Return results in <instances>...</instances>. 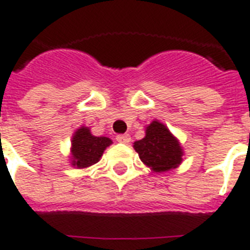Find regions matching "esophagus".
I'll return each instance as SVG.
<instances>
[{"mask_svg": "<svg viewBox=\"0 0 250 250\" xmlns=\"http://www.w3.org/2000/svg\"><path fill=\"white\" fill-rule=\"evenodd\" d=\"M116 140L119 142V143L127 144V143H130L131 138H130L129 134H120V135H117L116 137Z\"/></svg>", "mask_w": 250, "mask_h": 250, "instance_id": "34e87169", "label": "esophagus"}]
</instances>
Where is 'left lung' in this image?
I'll return each instance as SVG.
<instances>
[{
  "instance_id": "1",
  "label": "left lung",
  "mask_w": 250,
  "mask_h": 250,
  "mask_svg": "<svg viewBox=\"0 0 250 250\" xmlns=\"http://www.w3.org/2000/svg\"><path fill=\"white\" fill-rule=\"evenodd\" d=\"M140 161L154 172L176 168L183 161V148L179 140L160 121L154 120L146 127V137L134 143Z\"/></svg>"
}]
</instances>
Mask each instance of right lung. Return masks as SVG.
Instances as JSON below:
<instances>
[{"label": "right lung", "mask_w": 250, "mask_h": 250, "mask_svg": "<svg viewBox=\"0 0 250 250\" xmlns=\"http://www.w3.org/2000/svg\"><path fill=\"white\" fill-rule=\"evenodd\" d=\"M111 144L112 140L110 138L94 137L89 127H79L71 140V165L78 168H85L97 164Z\"/></svg>", "instance_id": "obj_1"}]
</instances>
